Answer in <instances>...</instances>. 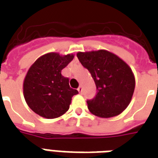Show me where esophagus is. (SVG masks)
Returning <instances> with one entry per match:
<instances>
[{
  "instance_id": "obj_1",
  "label": "esophagus",
  "mask_w": 158,
  "mask_h": 158,
  "mask_svg": "<svg viewBox=\"0 0 158 158\" xmlns=\"http://www.w3.org/2000/svg\"><path fill=\"white\" fill-rule=\"evenodd\" d=\"M77 91H78V92H79V93H82V87H81V86H80V87H78V88H77Z\"/></svg>"
}]
</instances>
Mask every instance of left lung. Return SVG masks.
Returning a JSON list of instances; mask_svg holds the SVG:
<instances>
[{
  "label": "left lung",
  "instance_id": "obj_1",
  "mask_svg": "<svg viewBox=\"0 0 158 158\" xmlns=\"http://www.w3.org/2000/svg\"><path fill=\"white\" fill-rule=\"evenodd\" d=\"M77 56L91 73L98 90L96 97L87 102L89 111L100 118L120 114L131 103L135 86L130 65L106 49L78 52Z\"/></svg>",
  "mask_w": 158,
  "mask_h": 158
}]
</instances>
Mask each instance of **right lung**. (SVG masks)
<instances>
[{
    "mask_svg": "<svg viewBox=\"0 0 158 158\" xmlns=\"http://www.w3.org/2000/svg\"><path fill=\"white\" fill-rule=\"evenodd\" d=\"M74 59L73 54L49 52L38 58L23 81V96L33 112L45 118L60 117L67 112L72 97L77 94L61 71Z\"/></svg>",
    "mask_w": 158,
    "mask_h": 158,
    "instance_id": "right-lung-1",
    "label": "right lung"
}]
</instances>
